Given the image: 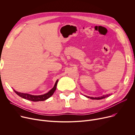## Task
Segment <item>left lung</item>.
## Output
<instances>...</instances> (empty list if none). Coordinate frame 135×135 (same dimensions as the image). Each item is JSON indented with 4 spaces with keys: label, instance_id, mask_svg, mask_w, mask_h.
I'll use <instances>...</instances> for the list:
<instances>
[{
    "label": "left lung",
    "instance_id": "obj_1",
    "mask_svg": "<svg viewBox=\"0 0 135 135\" xmlns=\"http://www.w3.org/2000/svg\"><path fill=\"white\" fill-rule=\"evenodd\" d=\"M111 95L110 94H108V95H103L101 97H89V96H85L86 97L89 98H91L92 99V100H101V99H103V98H105L106 97H108V96H110Z\"/></svg>",
    "mask_w": 135,
    "mask_h": 135
}]
</instances>
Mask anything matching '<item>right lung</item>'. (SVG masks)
I'll return each instance as SVG.
<instances>
[{"label":"right lung","instance_id":"obj_1","mask_svg":"<svg viewBox=\"0 0 135 135\" xmlns=\"http://www.w3.org/2000/svg\"><path fill=\"white\" fill-rule=\"evenodd\" d=\"M58 81H59V79L56 80V81L54 85V86L52 88V89H51L49 92H47V93H46L44 95H30L29 94L19 93V92L15 91L14 89H13V91H15V93L17 95H18L19 96L21 97L24 99H26V100L33 101V102L42 101H45V100H47V99H48L49 97H50L54 94V92L55 91V90L56 89L57 84Z\"/></svg>","mask_w":135,"mask_h":135}]
</instances>
